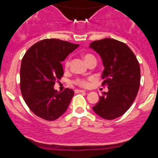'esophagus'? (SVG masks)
<instances>
[{
  "label": "esophagus",
  "mask_w": 158,
  "mask_h": 158,
  "mask_svg": "<svg viewBox=\"0 0 158 158\" xmlns=\"http://www.w3.org/2000/svg\"><path fill=\"white\" fill-rule=\"evenodd\" d=\"M85 90H82V89H76L75 90V93H85Z\"/></svg>",
  "instance_id": "34e87169"
}]
</instances>
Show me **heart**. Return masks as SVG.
<instances>
[{"label":"heart","mask_w":158,"mask_h":158,"mask_svg":"<svg viewBox=\"0 0 158 158\" xmlns=\"http://www.w3.org/2000/svg\"><path fill=\"white\" fill-rule=\"evenodd\" d=\"M83 59L85 60V62H86L87 64L89 63L90 62H92L93 60H96V58L93 55L89 54V53H86V54L83 55ZM69 63H70V61L69 59H67L65 61V69H67L69 66ZM74 83L76 85H79V86L81 87H87L89 86V81L87 79H76V80L74 81Z\"/></svg>","instance_id":"obj_1"}]
</instances>
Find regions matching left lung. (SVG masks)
Instances as JSON below:
<instances>
[{
  "mask_svg": "<svg viewBox=\"0 0 158 158\" xmlns=\"http://www.w3.org/2000/svg\"><path fill=\"white\" fill-rule=\"evenodd\" d=\"M89 48L102 59V85H108V92L99 96L93 110L103 119L113 120L124 114L137 96L140 82V65L132 50L120 41L104 38L93 42Z\"/></svg>",
  "mask_w": 158,
  "mask_h": 158,
  "instance_id": "obj_1",
  "label": "left lung"
}]
</instances>
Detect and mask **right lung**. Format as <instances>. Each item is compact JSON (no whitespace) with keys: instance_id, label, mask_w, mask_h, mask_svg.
<instances>
[{"instance_id":"add662e5","label":"right lung","mask_w":158,"mask_h":158,"mask_svg":"<svg viewBox=\"0 0 158 158\" xmlns=\"http://www.w3.org/2000/svg\"><path fill=\"white\" fill-rule=\"evenodd\" d=\"M79 45L51 38L32 45L24 54L20 70L21 94L28 108L45 120H55L68 109L74 91L58 92L55 82L64 72L61 62Z\"/></svg>"}]
</instances>
